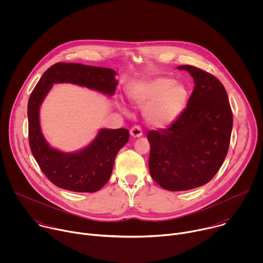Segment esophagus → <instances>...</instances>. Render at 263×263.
Returning <instances> with one entry per match:
<instances>
[{"mask_svg": "<svg viewBox=\"0 0 263 263\" xmlns=\"http://www.w3.org/2000/svg\"><path fill=\"white\" fill-rule=\"evenodd\" d=\"M130 134L132 137H140L142 135V130L139 126H133L130 129Z\"/></svg>", "mask_w": 263, "mask_h": 263, "instance_id": "1", "label": "esophagus"}]
</instances>
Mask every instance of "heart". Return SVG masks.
Listing matches in <instances>:
<instances>
[{"label": "heart", "mask_w": 263, "mask_h": 263, "mask_svg": "<svg viewBox=\"0 0 263 263\" xmlns=\"http://www.w3.org/2000/svg\"><path fill=\"white\" fill-rule=\"evenodd\" d=\"M128 97L135 105L145 107V118L152 125L166 127L181 116L189 100V90L172 78L157 77L132 86ZM121 109L127 112L124 106Z\"/></svg>", "instance_id": "heart-1"}]
</instances>
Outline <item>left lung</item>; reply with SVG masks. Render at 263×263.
<instances>
[{"mask_svg": "<svg viewBox=\"0 0 263 263\" xmlns=\"http://www.w3.org/2000/svg\"><path fill=\"white\" fill-rule=\"evenodd\" d=\"M195 88L181 116L166 129L147 133L151 177L171 192L208 183L227 156L233 116L227 91L213 74L193 65Z\"/></svg>", "mask_w": 263, "mask_h": 263, "instance_id": "left-lung-1", "label": "left lung"}]
</instances>
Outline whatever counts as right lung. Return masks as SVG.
I'll return each instance as SVG.
<instances>
[{"mask_svg":"<svg viewBox=\"0 0 263 263\" xmlns=\"http://www.w3.org/2000/svg\"><path fill=\"white\" fill-rule=\"evenodd\" d=\"M116 70L80 63L58 62L49 67L31 92L28 102L29 143L46 177L60 189L95 193L109 180L115 159L130 138L127 129H101L97 137L76 153H63L46 141L40 124V107L55 83H72L108 96L116 91Z\"/></svg>","mask_w":263,"mask_h":263,"instance_id":"add662e5","label":"right lung"}]
</instances>
